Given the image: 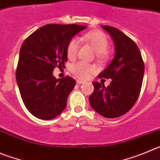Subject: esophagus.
Returning <instances> with one entry per match:
<instances>
[{
	"instance_id": "34e87169",
	"label": "esophagus",
	"mask_w": 160,
	"mask_h": 160,
	"mask_svg": "<svg viewBox=\"0 0 160 160\" xmlns=\"http://www.w3.org/2000/svg\"><path fill=\"white\" fill-rule=\"evenodd\" d=\"M84 83V81L83 80H77V84H82V83Z\"/></svg>"
}]
</instances>
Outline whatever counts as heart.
<instances>
[{
	"mask_svg": "<svg viewBox=\"0 0 160 160\" xmlns=\"http://www.w3.org/2000/svg\"><path fill=\"white\" fill-rule=\"evenodd\" d=\"M82 40L91 44L99 57H104L105 52L108 48L109 42L107 36L101 32H90L82 37ZM80 41L77 37H73L70 40L67 46V55L68 58L73 59L77 56L80 48ZM96 71V67L83 61H80L71 66V72L80 79H87L90 75Z\"/></svg>",
	"mask_w": 160,
	"mask_h": 160,
	"instance_id": "b5f03b06",
	"label": "heart"
}]
</instances>
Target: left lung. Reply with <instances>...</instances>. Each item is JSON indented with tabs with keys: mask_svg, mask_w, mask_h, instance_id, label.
<instances>
[{
	"mask_svg": "<svg viewBox=\"0 0 160 160\" xmlns=\"http://www.w3.org/2000/svg\"><path fill=\"white\" fill-rule=\"evenodd\" d=\"M112 37L115 56L108 67L98 75L99 78L112 79L108 87L92 82L94 92L89 96L91 107L106 118H116L128 112L140 92L144 64L136 43L120 30L103 25Z\"/></svg>",
	"mask_w": 160,
	"mask_h": 160,
	"instance_id": "obj_1",
	"label": "left lung"
}]
</instances>
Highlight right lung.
<instances>
[{"label": "right lung", "instance_id": "1", "mask_svg": "<svg viewBox=\"0 0 160 160\" xmlns=\"http://www.w3.org/2000/svg\"><path fill=\"white\" fill-rule=\"evenodd\" d=\"M86 27L47 24L32 33L21 45L17 83L25 107L38 119H52L65 109L76 80L69 77L57 79L52 72L56 67H64L68 44Z\"/></svg>", "mask_w": 160, "mask_h": 160}]
</instances>
